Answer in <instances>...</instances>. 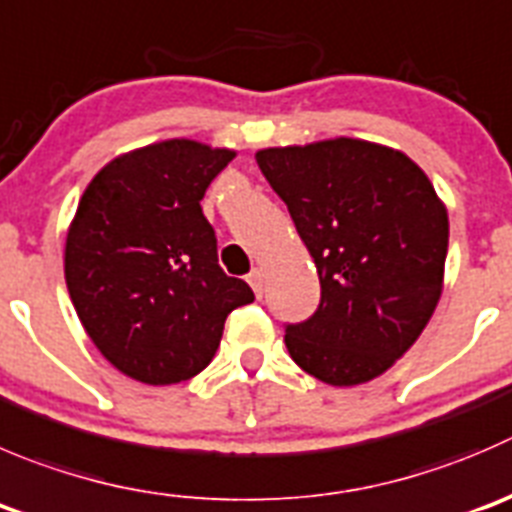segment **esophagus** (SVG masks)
<instances>
[{
	"label": "esophagus",
	"instance_id": "34e87169",
	"mask_svg": "<svg viewBox=\"0 0 512 512\" xmlns=\"http://www.w3.org/2000/svg\"><path fill=\"white\" fill-rule=\"evenodd\" d=\"M247 282H250V287L255 290V295L262 297V292H265V272H262L260 267H255V270L250 272Z\"/></svg>",
	"mask_w": 512,
	"mask_h": 512
}]
</instances>
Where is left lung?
Returning a JSON list of instances; mask_svg holds the SVG:
<instances>
[{"label": "left lung", "instance_id": "8db88e82", "mask_svg": "<svg viewBox=\"0 0 512 512\" xmlns=\"http://www.w3.org/2000/svg\"><path fill=\"white\" fill-rule=\"evenodd\" d=\"M320 275V305L285 325L290 357L327 385H360L410 350L433 317L448 212L403 152L365 140L255 155Z\"/></svg>", "mask_w": 512, "mask_h": 512}]
</instances>
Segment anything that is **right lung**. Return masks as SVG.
I'll return each mask as SVG.
<instances>
[{
    "instance_id": "1",
    "label": "right lung",
    "mask_w": 512,
    "mask_h": 512,
    "mask_svg": "<svg viewBox=\"0 0 512 512\" xmlns=\"http://www.w3.org/2000/svg\"><path fill=\"white\" fill-rule=\"evenodd\" d=\"M232 150L167 140L94 175L67 232L64 277L97 350L132 380L172 385L205 370L225 320L255 300L217 265L200 200Z\"/></svg>"
}]
</instances>
